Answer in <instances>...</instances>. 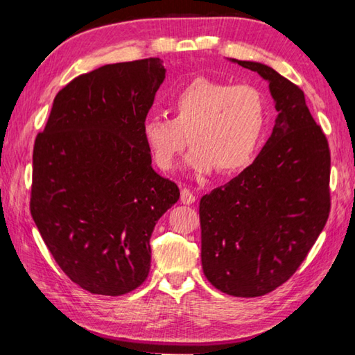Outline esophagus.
Returning a JSON list of instances; mask_svg holds the SVG:
<instances>
[{
  "label": "esophagus",
  "mask_w": 355,
  "mask_h": 355,
  "mask_svg": "<svg viewBox=\"0 0 355 355\" xmlns=\"http://www.w3.org/2000/svg\"><path fill=\"white\" fill-rule=\"evenodd\" d=\"M180 200H182L183 205H192L196 202V196L192 194L189 189H182V196H180Z\"/></svg>",
  "instance_id": "obj_1"
}]
</instances>
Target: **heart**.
Wrapping results in <instances>:
<instances>
[{
	"label": "heart",
	"instance_id": "1",
	"mask_svg": "<svg viewBox=\"0 0 355 355\" xmlns=\"http://www.w3.org/2000/svg\"><path fill=\"white\" fill-rule=\"evenodd\" d=\"M266 127V100L257 87L196 78L171 98V119L150 114L141 131L161 171L173 169L188 139L192 171L227 175L254 163Z\"/></svg>",
	"mask_w": 355,
	"mask_h": 355
}]
</instances>
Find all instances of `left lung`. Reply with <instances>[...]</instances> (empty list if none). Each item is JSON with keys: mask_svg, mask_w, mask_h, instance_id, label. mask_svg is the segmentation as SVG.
Returning <instances> with one entry per match:
<instances>
[{"mask_svg": "<svg viewBox=\"0 0 355 355\" xmlns=\"http://www.w3.org/2000/svg\"><path fill=\"white\" fill-rule=\"evenodd\" d=\"M232 62L269 83L279 116L254 163L202 197V268L219 291L257 297L296 272L326 225L330 152L296 84L264 64Z\"/></svg>", "mask_w": 355, "mask_h": 355, "instance_id": "left-lung-1", "label": "left lung"}]
</instances>
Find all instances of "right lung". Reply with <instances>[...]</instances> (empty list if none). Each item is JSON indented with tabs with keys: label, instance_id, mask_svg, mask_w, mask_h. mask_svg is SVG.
I'll return each instance as SVG.
<instances>
[{
	"label": "right lung",
	"instance_id": "add662e5",
	"mask_svg": "<svg viewBox=\"0 0 355 355\" xmlns=\"http://www.w3.org/2000/svg\"><path fill=\"white\" fill-rule=\"evenodd\" d=\"M164 78L159 58L80 75L35 137L31 216L59 268L92 294L142 285L153 228L180 199L153 171L141 131Z\"/></svg>",
	"mask_w": 355,
	"mask_h": 355
}]
</instances>
